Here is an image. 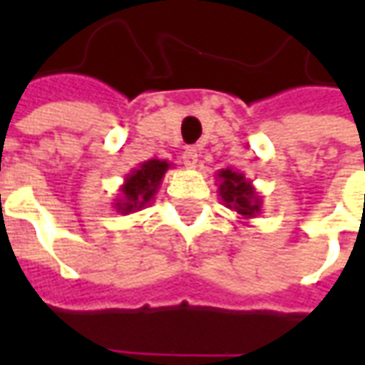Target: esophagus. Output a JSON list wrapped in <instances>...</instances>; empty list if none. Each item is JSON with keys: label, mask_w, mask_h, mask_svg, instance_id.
Segmentation results:
<instances>
[{"label": "esophagus", "mask_w": 365, "mask_h": 365, "mask_svg": "<svg viewBox=\"0 0 365 365\" xmlns=\"http://www.w3.org/2000/svg\"><path fill=\"white\" fill-rule=\"evenodd\" d=\"M197 162H199V154L195 148H185L183 152V164L187 168H197Z\"/></svg>", "instance_id": "esophagus-1"}]
</instances>
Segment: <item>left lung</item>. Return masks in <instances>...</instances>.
<instances>
[{
    "label": "left lung",
    "mask_w": 365,
    "mask_h": 365,
    "mask_svg": "<svg viewBox=\"0 0 365 365\" xmlns=\"http://www.w3.org/2000/svg\"><path fill=\"white\" fill-rule=\"evenodd\" d=\"M217 185L225 207L237 211L245 221L254 219L262 211V197L256 191L252 182L246 180L242 172H237L232 168H222L217 172Z\"/></svg>",
    "instance_id": "left-lung-1"
}]
</instances>
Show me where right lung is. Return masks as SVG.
<instances>
[{
  "mask_svg": "<svg viewBox=\"0 0 365 365\" xmlns=\"http://www.w3.org/2000/svg\"><path fill=\"white\" fill-rule=\"evenodd\" d=\"M170 168L172 164L168 160L158 158L146 160L138 168H133L125 175V182L119 187L117 199H113V207L117 209V213H135L148 205L158 193L160 183Z\"/></svg>",
  "mask_w": 365,
  "mask_h": 365,
  "instance_id": "obj_1",
  "label": "right lung"
}]
</instances>
